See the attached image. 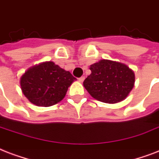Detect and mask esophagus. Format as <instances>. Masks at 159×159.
<instances>
[{
    "instance_id": "34e87169",
    "label": "esophagus",
    "mask_w": 159,
    "mask_h": 159,
    "mask_svg": "<svg viewBox=\"0 0 159 159\" xmlns=\"http://www.w3.org/2000/svg\"><path fill=\"white\" fill-rule=\"evenodd\" d=\"M84 80V76H82V77H80V78L79 79V81H80V83H82Z\"/></svg>"
}]
</instances>
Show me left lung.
<instances>
[{
    "label": "left lung",
    "instance_id": "1",
    "mask_svg": "<svg viewBox=\"0 0 159 159\" xmlns=\"http://www.w3.org/2000/svg\"><path fill=\"white\" fill-rule=\"evenodd\" d=\"M91 74L84 81V87L93 99L107 104L123 101L135 83L134 72L123 63L101 60L89 67Z\"/></svg>",
    "mask_w": 159,
    "mask_h": 159
}]
</instances>
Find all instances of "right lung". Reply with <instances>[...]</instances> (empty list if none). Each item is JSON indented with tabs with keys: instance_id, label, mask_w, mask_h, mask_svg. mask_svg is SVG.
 Here are the masks:
<instances>
[{
	"instance_id": "1",
	"label": "right lung",
	"mask_w": 159,
	"mask_h": 159,
	"mask_svg": "<svg viewBox=\"0 0 159 159\" xmlns=\"http://www.w3.org/2000/svg\"><path fill=\"white\" fill-rule=\"evenodd\" d=\"M76 79L70 71L52 61H45L27 70L20 80L22 93L30 103L50 107L62 100Z\"/></svg>"
}]
</instances>
